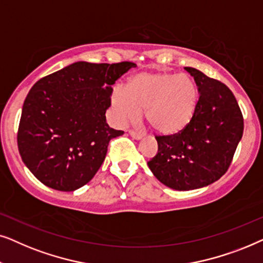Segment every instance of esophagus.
<instances>
[{
	"instance_id": "esophagus-1",
	"label": "esophagus",
	"mask_w": 263,
	"mask_h": 263,
	"mask_svg": "<svg viewBox=\"0 0 263 263\" xmlns=\"http://www.w3.org/2000/svg\"><path fill=\"white\" fill-rule=\"evenodd\" d=\"M129 136H131L134 139H136V141H141L143 138V135L137 134V132H134V131H129Z\"/></svg>"
}]
</instances>
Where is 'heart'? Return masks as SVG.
<instances>
[{
  "instance_id": "heart-1",
  "label": "heart",
  "mask_w": 263,
  "mask_h": 263,
  "mask_svg": "<svg viewBox=\"0 0 263 263\" xmlns=\"http://www.w3.org/2000/svg\"><path fill=\"white\" fill-rule=\"evenodd\" d=\"M198 99L197 84L191 76L141 72L129 78L127 87H114L110 108L120 126L137 124L144 111L146 124L155 134L173 137L191 125Z\"/></svg>"
}]
</instances>
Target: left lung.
<instances>
[{"mask_svg":"<svg viewBox=\"0 0 263 263\" xmlns=\"http://www.w3.org/2000/svg\"><path fill=\"white\" fill-rule=\"evenodd\" d=\"M198 87V106L191 125L173 137H156L157 154L148 162L156 179L178 191L208 186L230 167L244 122L237 100L221 82L184 67Z\"/></svg>","mask_w":263,"mask_h":263,"instance_id":"8db88e82","label":"left lung"}]
</instances>
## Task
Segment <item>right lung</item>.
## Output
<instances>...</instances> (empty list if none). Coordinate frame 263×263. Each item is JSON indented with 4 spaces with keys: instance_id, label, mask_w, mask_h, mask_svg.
<instances>
[{
    "instance_id": "right-lung-1",
    "label": "right lung",
    "mask_w": 263,
    "mask_h": 263,
    "mask_svg": "<svg viewBox=\"0 0 263 263\" xmlns=\"http://www.w3.org/2000/svg\"><path fill=\"white\" fill-rule=\"evenodd\" d=\"M135 66L78 61L31 87L22 110L17 148L41 183L74 191L92 179L110 139L124 135L106 121L111 85Z\"/></svg>"
}]
</instances>
